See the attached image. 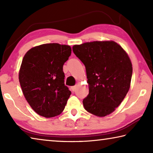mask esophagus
<instances>
[{"label":"esophagus","instance_id":"esophagus-1","mask_svg":"<svg viewBox=\"0 0 153 153\" xmlns=\"http://www.w3.org/2000/svg\"><path fill=\"white\" fill-rule=\"evenodd\" d=\"M76 88H77V86H76H76H71V90H72V91H73V92H74L75 90H76Z\"/></svg>","mask_w":153,"mask_h":153}]
</instances>
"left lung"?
Here are the masks:
<instances>
[{
  "instance_id": "8db88e82",
  "label": "left lung",
  "mask_w": 153,
  "mask_h": 153,
  "mask_svg": "<svg viewBox=\"0 0 153 153\" xmlns=\"http://www.w3.org/2000/svg\"><path fill=\"white\" fill-rule=\"evenodd\" d=\"M73 51L86 67L89 94L84 108L98 117L113 113L130 87L132 65L128 54L114 41L74 45Z\"/></svg>"
}]
</instances>
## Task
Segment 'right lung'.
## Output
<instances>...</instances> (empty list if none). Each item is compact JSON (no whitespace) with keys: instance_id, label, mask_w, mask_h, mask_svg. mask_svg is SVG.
<instances>
[{"instance_id":"right-lung-1","label":"right lung","mask_w":153,"mask_h":153,"mask_svg":"<svg viewBox=\"0 0 153 153\" xmlns=\"http://www.w3.org/2000/svg\"><path fill=\"white\" fill-rule=\"evenodd\" d=\"M71 53L70 46L44 44L30 49L19 73L23 94L36 113L46 118L63 112L71 92L64 84V63Z\"/></svg>"}]
</instances>
